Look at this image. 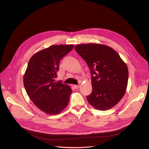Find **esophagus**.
<instances>
[{"mask_svg":"<svg viewBox=\"0 0 149 149\" xmlns=\"http://www.w3.org/2000/svg\"><path fill=\"white\" fill-rule=\"evenodd\" d=\"M73 87H74L75 89H78V88L79 87V85H73Z\"/></svg>","mask_w":149,"mask_h":149,"instance_id":"obj_1","label":"esophagus"}]
</instances>
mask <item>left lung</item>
Returning a JSON list of instances; mask_svg holds the SVG:
<instances>
[{
  "mask_svg": "<svg viewBox=\"0 0 149 149\" xmlns=\"http://www.w3.org/2000/svg\"><path fill=\"white\" fill-rule=\"evenodd\" d=\"M74 49L91 71L93 91L87 96L89 104L101 111L115 106L127 89V65L114 49L104 45L81 44Z\"/></svg>",
  "mask_w": 149,
  "mask_h": 149,
  "instance_id": "left-lung-1",
  "label": "left lung"
}]
</instances>
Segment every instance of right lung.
Instances as JSON below:
<instances>
[{
	"label": "right lung",
	"instance_id": "right-lung-1",
	"mask_svg": "<svg viewBox=\"0 0 149 149\" xmlns=\"http://www.w3.org/2000/svg\"><path fill=\"white\" fill-rule=\"evenodd\" d=\"M73 47V45H52L34 54L29 61L24 87L31 101L46 114H59L68 104L72 89L55 78L61 58Z\"/></svg>",
	"mask_w": 149,
	"mask_h": 149
}]
</instances>
